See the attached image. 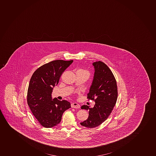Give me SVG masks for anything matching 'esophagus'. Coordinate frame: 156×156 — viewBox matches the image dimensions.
Listing matches in <instances>:
<instances>
[{"mask_svg":"<svg viewBox=\"0 0 156 156\" xmlns=\"http://www.w3.org/2000/svg\"><path fill=\"white\" fill-rule=\"evenodd\" d=\"M71 106L72 108H80V105L76 102H74V103H71Z\"/></svg>","mask_w":156,"mask_h":156,"instance_id":"1","label":"esophagus"}]
</instances>
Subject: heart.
Here are the masks:
<instances>
[{
  "label": "heart",
  "mask_w": 156,
  "mask_h": 156,
  "mask_svg": "<svg viewBox=\"0 0 156 156\" xmlns=\"http://www.w3.org/2000/svg\"><path fill=\"white\" fill-rule=\"evenodd\" d=\"M79 71H80V72H82V73H86L87 74H88V72L86 70H85L82 69H80L78 70Z\"/></svg>",
  "instance_id": "b5f03b06"
}]
</instances>
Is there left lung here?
<instances>
[{"label":"left lung","instance_id":"1","mask_svg":"<svg viewBox=\"0 0 156 156\" xmlns=\"http://www.w3.org/2000/svg\"><path fill=\"white\" fill-rule=\"evenodd\" d=\"M93 65L95 73L87 98L94 100L95 105L93 108L86 105L82 106L81 109L89 112L87 119L80 123L90 128L98 126L108 119L118 97L117 82L109 67L100 61L94 62Z\"/></svg>","mask_w":156,"mask_h":156}]
</instances>
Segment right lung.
Returning a JSON list of instances; mask_svg holds the SVG:
<instances>
[{
    "instance_id": "add662e5",
    "label": "right lung",
    "mask_w": 156,
    "mask_h": 156,
    "mask_svg": "<svg viewBox=\"0 0 156 156\" xmlns=\"http://www.w3.org/2000/svg\"><path fill=\"white\" fill-rule=\"evenodd\" d=\"M73 60H57L37 68L32 74L28 89V105L41 125L51 128L60 122L62 115L71 108L69 102L52 99L53 87Z\"/></svg>"
}]
</instances>
